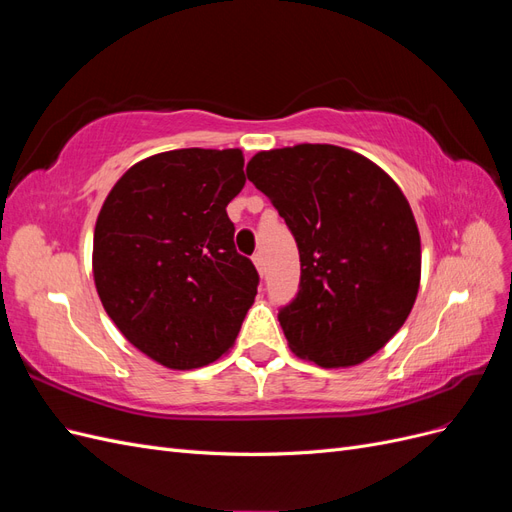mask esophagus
<instances>
[{"label":"esophagus","instance_id":"34e87169","mask_svg":"<svg viewBox=\"0 0 512 512\" xmlns=\"http://www.w3.org/2000/svg\"><path fill=\"white\" fill-rule=\"evenodd\" d=\"M252 260H254V265H256V269H258V273H260V275L265 273V265H267V262H265V254L256 252V254L252 256Z\"/></svg>","mask_w":512,"mask_h":512}]
</instances>
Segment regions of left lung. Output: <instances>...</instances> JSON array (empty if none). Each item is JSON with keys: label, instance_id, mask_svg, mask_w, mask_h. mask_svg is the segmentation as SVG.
<instances>
[{"label": "left lung", "instance_id": "8db88e82", "mask_svg": "<svg viewBox=\"0 0 512 512\" xmlns=\"http://www.w3.org/2000/svg\"><path fill=\"white\" fill-rule=\"evenodd\" d=\"M247 179L299 247V292L280 307L290 350L320 367L359 365L406 322L421 282V237L397 183L335 145L260 151Z\"/></svg>", "mask_w": 512, "mask_h": 512}]
</instances>
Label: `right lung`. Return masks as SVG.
<instances>
[{
	"instance_id": "right-lung-1",
	"label": "right lung",
	"mask_w": 512,
	"mask_h": 512,
	"mask_svg": "<svg viewBox=\"0 0 512 512\" xmlns=\"http://www.w3.org/2000/svg\"><path fill=\"white\" fill-rule=\"evenodd\" d=\"M245 185L241 149H175L134 164L106 196L94 280L106 314L170 369L235 344L258 271L235 247L226 207Z\"/></svg>"
}]
</instances>
